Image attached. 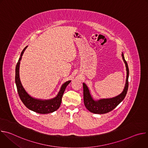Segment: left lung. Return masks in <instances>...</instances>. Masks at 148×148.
Masks as SVG:
<instances>
[{"label": "left lung", "instance_id": "8db88e82", "mask_svg": "<svg viewBox=\"0 0 148 148\" xmlns=\"http://www.w3.org/2000/svg\"><path fill=\"white\" fill-rule=\"evenodd\" d=\"M122 59L125 64L126 70V79L124 89L122 93L116 97L111 98L100 99L99 100H94L92 97L90 90L85 83H83V95L84 103L87 109L94 114H103L108 113L115 108L123 100L128 89V77H129V69L128 64L125 60L123 54H122Z\"/></svg>", "mask_w": 148, "mask_h": 148}]
</instances>
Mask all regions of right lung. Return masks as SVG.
Masks as SVG:
<instances>
[{"mask_svg": "<svg viewBox=\"0 0 148 148\" xmlns=\"http://www.w3.org/2000/svg\"><path fill=\"white\" fill-rule=\"evenodd\" d=\"M27 47V46H26L21 53L20 57L18 60L16 67L15 82L20 98L28 109L34 112L42 114L53 112L59 108L61 103L63 94H64L67 86L70 83L71 81H68L62 84L58 94L54 98L50 99H40L31 97L23 88L22 83H21L19 76L20 60L22 59L23 53Z\"/></svg>", "mask_w": 148, "mask_h": 148, "instance_id": "1", "label": "right lung"}]
</instances>
